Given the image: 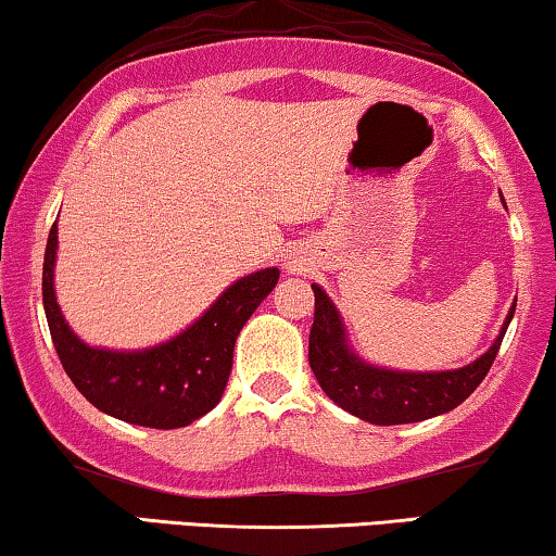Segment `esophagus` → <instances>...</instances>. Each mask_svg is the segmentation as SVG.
Wrapping results in <instances>:
<instances>
[{
  "label": "esophagus",
  "mask_w": 556,
  "mask_h": 556,
  "mask_svg": "<svg viewBox=\"0 0 556 556\" xmlns=\"http://www.w3.org/2000/svg\"><path fill=\"white\" fill-rule=\"evenodd\" d=\"M288 270L301 273V270H306V265H303L301 257H291V261H288Z\"/></svg>",
  "instance_id": "obj_1"
}]
</instances>
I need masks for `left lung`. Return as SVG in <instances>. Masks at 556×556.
<instances>
[{
  "label": "left lung",
  "mask_w": 556,
  "mask_h": 556,
  "mask_svg": "<svg viewBox=\"0 0 556 556\" xmlns=\"http://www.w3.org/2000/svg\"><path fill=\"white\" fill-rule=\"evenodd\" d=\"M504 200V197H501ZM316 295L314 326L308 337V364L326 392L341 409L371 425H405L451 413L468 400L496 359L501 341L516 306L508 311L498 337L466 367L445 371H402L377 367L362 359L349 344L339 308L321 286L311 283Z\"/></svg>",
  "instance_id": "8db88e82"
}]
</instances>
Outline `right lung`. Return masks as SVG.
Here are the masks:
<instances>
[{
	"label": "right lung",
	"mask_w": 556,
	"mask_h": 556,
	"mask_svg": "<svg viewBox=\"0 0 556 556\" xmlns=\"http://www.w3.org/2000/svg\"><path fill=\"white\" fill-rule=\"evenodd\" d=\"M55 261L58 223L45 248L42 303L52 344L67 377L101 413L156 430L185 428L223 400L238 333L280 276L278 268L250 273L225 288L177 337L126 352L90 346L67 326L55 295Z\"/></svg>",
	"instance_id": "add662e5"
}]
</instances>
